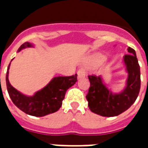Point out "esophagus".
<instances>
[{"mask_svg":"<svg viewBox=\"0 0 148 148\" xmlns=\"http://www.w3.org/2000/svg\"><path fill=\"white\" fill-rule=\"evenodd\" d=\"M85 75H86V71H84L83 69L78 70V71H77V77H78V78L85 77Z\"/></svg>","mask_w":148,"mask_h":148,"instance_id":"34e87169","label":"esophagus"}]
</instances>
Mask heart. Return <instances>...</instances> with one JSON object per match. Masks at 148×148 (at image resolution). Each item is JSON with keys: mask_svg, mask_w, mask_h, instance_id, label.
I'll use <instances>...</instances> for the list:
<instances>
[{"mask_svg": "<svg viewBox=\"0 0 148 148\" xmlns=\"http://www.w3.org/2000/svg\"><path fill=\"white\" fill-rule=\"evenodd\" d=\"M106 57L103 55H97L93 58V63L96 65H99L102 63L103 62L106 60Z\"/></svg>", "mask_w": 148, "mask_h": 148, "instance_id": "1", "label": "heart"}]
</instances>
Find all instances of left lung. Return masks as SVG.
I'll list each match as a JSON object with an SVG mask.
<instances>
[{
	"mask_svg": "<svg viewBox=\"0 0 148 148\" xmlns=\"http://www.w3.org/2000/svg\"><path fill=\"white\" fill-rule=\"evenodd\" d=\"M129 54L124 55L128 77L127 86L121 93L112 94L104 85L100 76L89 75L90 86L86 95L88 106L91 111L102 116H116L129 109L139 95L140 90V65L136 51L127 48Z\"/></svg>",
	"mask_w": 148,
	"mask_h": 148,
	"instance_id": "obj_1",
	"label": "left lung"
}]
</instances>
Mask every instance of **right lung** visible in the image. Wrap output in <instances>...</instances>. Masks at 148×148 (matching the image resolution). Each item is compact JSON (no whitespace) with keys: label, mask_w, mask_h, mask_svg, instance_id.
Returning a JSON list of instances; mask_svg holds the SVG:
<instances>
[{"label":"right lung","mask_w":148,"mask_h":148,"mask_svg":"<svg viewBox=\"0 0 148 148\" xmlns=\"http://www.w3.org/2000/svg\"><path fill=\"white\" fill-rule=\"evenodd\" d=\"M27 47H32V44L27 42H24L18 51ZM9 65L6 73L8 95L15 106L21 111L34 116H43L58 111L62 106L66 90L77 82V74L71 76L55 77L47 86L38 91L33 97L24 96L9 83L8 77Z\"/></svg>","instance_id":"1"}]
</instances>
